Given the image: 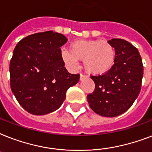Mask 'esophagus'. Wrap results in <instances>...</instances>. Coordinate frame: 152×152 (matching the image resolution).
I'll return each mask as SVG.
<instances>
[{
  "instance_id": "34e87169",
  "label": "esophagus",
  "mask_w": 152,
  "mask_h": 152,
  "mask_svg": "<svg viewBox=\"0 0 152 152\" xmlns=\"http://www.w3.org/2000/svg\"><path fill=\"white\" fill-rule=\"evenodd\" d=\"M85 78H87V76H85V75H83V74H81L80 77V80H84Z\"/></svg>"
}]
</instances>
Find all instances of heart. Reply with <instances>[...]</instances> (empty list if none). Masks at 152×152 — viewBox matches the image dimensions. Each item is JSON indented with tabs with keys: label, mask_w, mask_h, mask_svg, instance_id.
<instances>
[{
	"label": "heart",
	"mask_w": 152,
	"mask_h": 152,
	"mask_svg": "<svg viewBox=\"0 0 152 152\" xmlns=\"http://www.w3.org/2000/svg\"><path fill=\"white\" fill-rule=\"evenodd\" d=\"M61 58L70 66H76L79 61H83V66L88 73L102 75L113 68L116 53L108 42L79 40L72 42L69 50L61 51Z\"/></svg>",
	"instance_id": "obj_1"
}]
</instances>
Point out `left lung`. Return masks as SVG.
Here are the masks:
<instances>
[{"label": "left lung", "instance_id": "8db88e82", "mask_svg": "<svg viewBox=\"0 0 152 152\" xmlns=\"http://www.w3.org/2000/svg\"><path fill=\"white\" fill-rule=\"evenodd\" d=\"M114 47L115 62L106 73L91 76L95 91L88 95L89 106L103 117H117L132 106L141 89L144 66L140 53L124 39L109 40Z\"/></svg>", "mask_w": 152, "mask_h": 152}]
</instances>
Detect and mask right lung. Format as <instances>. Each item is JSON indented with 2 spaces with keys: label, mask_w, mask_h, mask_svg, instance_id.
<instances>
[{
  "label": "right lung",
  "mask_w": 152,
  "mask_h": 152,
  "mask_svg": "<svg viewBox=\"0 0 152 152\" xmlns=\"http://www.w3.org/2000/svg\"><path fill=\"white\" fill-rule=\"evenodd\" d=\"M68 39L53 31L31 34L20 40L10 61V86L20 105L34 115L57 110L79 74L64 67L60 47Z\"/></svg>",
  "instance_id": "add662e5"
}]
</instances>
